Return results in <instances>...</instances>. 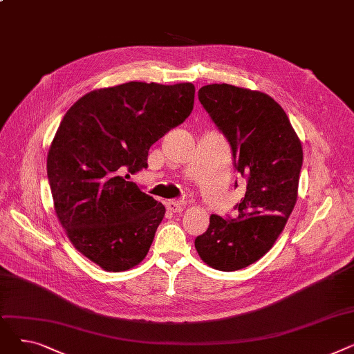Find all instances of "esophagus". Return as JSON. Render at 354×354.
<instances>
[{
  "instance_id": "obj_1",
  "label": "esophagus",
  "mask_w": 354,
  "mask_h": 354,
  "mask_svg": "<svg viewBox=\"0 0 354 354\" xmlns=\"http://www.w3.org/2000/svg\"><path fill=\"white\" fill-rule=\"evenodd\" d=\"M166 207H167V209H169L171 212L178 214V212H182L185 205H183V202H180V201H167Z\"/></svg>"
}]
</instances>
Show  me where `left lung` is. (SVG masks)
<instances>
[{"label": "left lung", "mask_w": 354, "mask_h": 354, "mask_svg": "<svg viewBox=\"0 0 354 354\" xmlns=\"http://www.w3.org/2000/svg\"><path fill=\"white\" fill-rule=\"evenodd\" d=\"M198 97L228 140L247 192L234 216L211 215L195 248L209 267L236 271L266 255L283 232L297 201L303 147L283 107L266 93L215 83L201 87Z\"/></svg>", "instance_id": "obj_1"}]
</instances>
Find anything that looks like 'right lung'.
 I'll return each instance as SVG.
<instances>
[{"instance_id": "1", "label": "right lung", "mask_w": 354, "mask_h": 354, "mask_svg": "<svg viewBox=\"0 0 354 354\" xmlns=\"http://www.w3.org/2000/svg\"><path fill=\"white\" fill-rule=\"evenodd\" d=\"M194 99L192 83L129 82L87 93L64 115L47 155L54 209L103 270L133 268L151 248L165 207L126 178L146 169L149 149L191 115Z\"/></svg>"}]
</instances>
